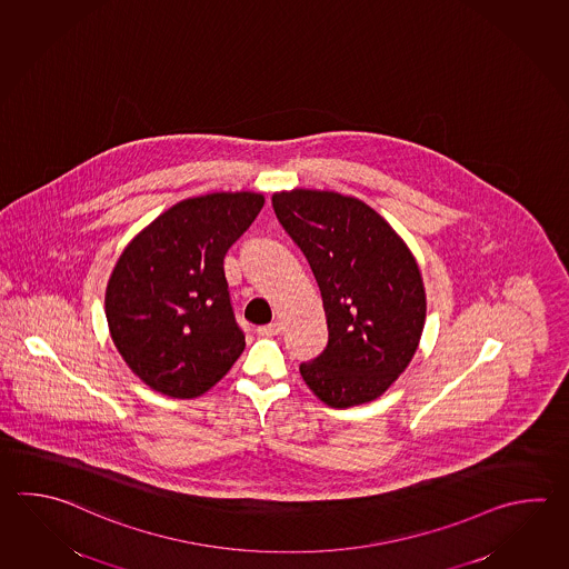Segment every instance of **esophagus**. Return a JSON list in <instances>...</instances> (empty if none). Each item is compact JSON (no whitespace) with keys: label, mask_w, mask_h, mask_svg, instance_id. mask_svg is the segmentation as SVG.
<instances>
[{"label":"esophagus","mask_w":569,"mask_h":569,"mask_svg":"<svg viewBox=\"0 0 569 569\" xmlns=\"http://www.w3.org/2000/svg\"><path fill=\"white\" fill-rule=\"evenodd\" d=\"M281 330H283L281 322H271V325L259 326V328H257V335H259V337H276Z\"/></svg>","instance_id":"34e87169"}]
</instances>
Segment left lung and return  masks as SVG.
<instances>
[{"mask_svg": "<svg viewBox=\"0 0 569 569\" xmlns=\"http://www.w3.org/2000/svg\"><path fill=\"white\" fill-rule=\"evenodd\" d=\"M271 202L312 267L325 302L328 345L300 365L303 381L326 406L369 403L418 350L426 322L418 261L359 198L296 188Z\"/></svg>", "mask_w": 569, "mask_h": 569, "instance_id": "left-lung-1", "label": "left lung"}]
</instances>
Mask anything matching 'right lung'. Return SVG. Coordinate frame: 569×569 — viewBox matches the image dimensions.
Here are the masks:
<instances>
[{
	"label": "right lung",
	"instance_id": "1",
	"mask_svg": "<svg viewBox=\"0 0 569 569\" xmlns=\"http://www.w3.org/2000/svg\"><path fill=\"white\" fill-rule=\"evenodd\" d=\"M266 198L214 192L162 212L123 249L104 291L119 355L158 393L192 399L221 381L244 348L224 256Z\"/></svg>",
	"mask_w": 569,
	"mask_h": 569
}]
</instances>
